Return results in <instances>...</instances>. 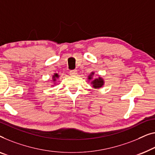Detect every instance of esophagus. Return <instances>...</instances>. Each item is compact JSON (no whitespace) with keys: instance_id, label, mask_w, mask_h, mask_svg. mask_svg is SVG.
Here are the masks:
<instances>
[{"instance_id":"obj_1","label":"esophagus","mask_w":155,"mask_h":155,"mask_svg":"<svg viewBox=\"0 0 155 155\" xmlns=\"http://www.w3.org/2000/svg\"><path fill=\"white\" fill-rule=\"evenodd\" d=\"M70 75H73V76L77 75H78V71H77V70L71 71H70Z\"/></svg>"}]
</instances>
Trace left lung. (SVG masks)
Wrapping results in <instances>:
<instances>
[{
  "label": "left lung",
  "mask_w": 155,
  "mask_h": 155,
  "mask_svg": "<svg viewBox=\"0 0 155 155\" xmlns=\"http://www.w3.org/2000/svg\"><path fill=\"white\" fill-rule=\"evenodd\" d=\"M94 72H91L88 76V80L91 82V84L92 85V87L94 89H100L104 87L105 81L104 78L101 77L98 78H94Z\"/></svg>",
  "instance_id": "left-lung-1"
}]
</instances>
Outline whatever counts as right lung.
Instances as JSON below:
<instances>
[{"instance_id": "right-lung-1", "label": "right lung", "mask_w": 155, "mask_h": 155, "mask_svg": "<svg viewBox=\"0 0 155 155\" xmlns=\"http://www.w3.org/2000/svg\"><path fill=\"white\" fill-rule=\"evenodd\" d=\"M59 78V75L58 73H54L52 75V81L54 82V83H52V84L51 85V87H54L56 84H57V80Z\"/></svg>"}]
</instances>
